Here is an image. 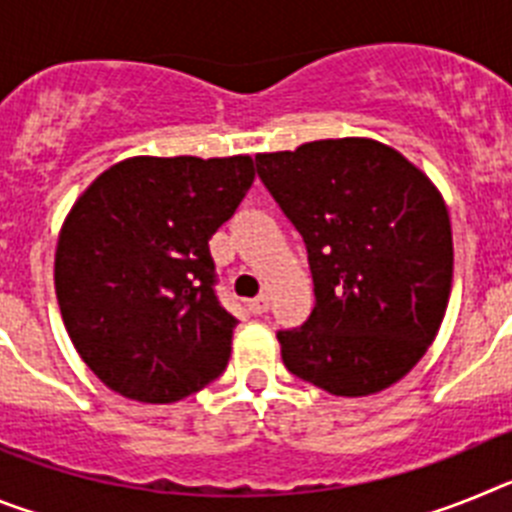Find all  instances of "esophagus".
Returning <instances> with one entry per match:
<instances>
[{
  "instance_id": "1",
  "label": "esophagus",
  "mask_w": 512,
  "mask_h": 512,
  "mask_svg": "<svg viewBox=\"0 0 512 512\" xmlns=\"http://www.w3.org/2000/svg\"><path fill=\"white\" fill-rule=\"evenodd\" d=\"M248 307H251L253 315H264V312H269V307H271L269 295H259L256 300H251V305Z\"/></svg>"
}]
</instances>
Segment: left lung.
Returning <instances> with one entry per match:
<instances>
[{"mask_svg":"<svg viewBox=\"0 0 512 512\" xmlns=\"http://www.w3.org/2000/svg\"><path fill=\"white\" fill-rule=\"evenodd\" d=\"M256 171L307 246L315 307L279 330L289 372L366 397L423 359L446 315L454 241L436 184L372 138L259 153Z\"/></svg>","mask_w":512,"mask_h":512,"instance_id":"obj_1","label":"left lung"}]
</instances>
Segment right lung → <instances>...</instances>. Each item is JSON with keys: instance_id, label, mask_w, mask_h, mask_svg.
<instances>
[{"instance_id": "1", "label": "right lung", "mask_w": 512, "mask_h": 512, "mask_svg": "<svg viewBox=\"0 0 512 512\" xmlns=\"http://www.w3.org/2000/svg\"><path fill=\"white\" fill-rule=\"evenodd\" d=\"M253 176L251 156H133L74 202L56 297L71 343L112 392L176 402L223 374L238 320L217 302L207 241Z\"/></svg>"}]
</instances>
